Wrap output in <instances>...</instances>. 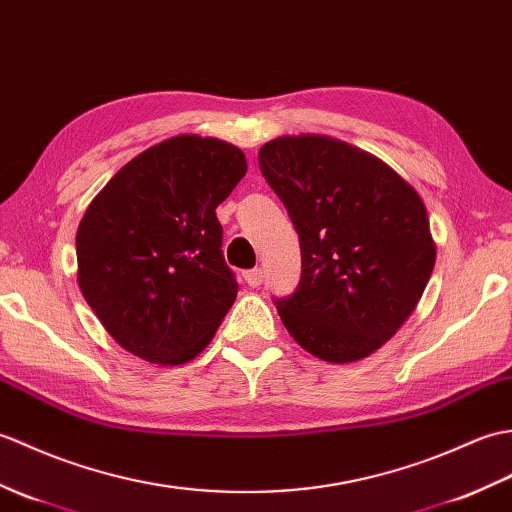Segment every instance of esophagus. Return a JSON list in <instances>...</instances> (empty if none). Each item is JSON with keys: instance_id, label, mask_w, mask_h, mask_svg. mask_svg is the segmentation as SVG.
I'll use <instances>...</instances> for the list:
<instances>
[{"instance_id": "1", "label": "esophagus", "mask_w": 512, "mask_h": 512, "mask_svg": "<svg viewBox=\"0 0 512 512\" xmlns=\"http://www.w3.org/2000/svg\"><path fill=\"white\" fill-rule=\"evenodd\" d=\"M263 278H265V271L260 267L245 271V282L249 287H260V285H263Z\"/></svg>"}]
</instances>
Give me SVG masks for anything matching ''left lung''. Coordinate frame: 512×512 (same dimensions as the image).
I'll use <instances>...</instances> for the list:
<instances>
[{"instance_id": "1", "label": "left lung", "mask_w": 512, "mask_h": 512, "mask_svg": "<svg viewBox=\"0 0 512 512\" xmlns=\"http://www.w3.org/2000/svg\"><path fill=\"white\" fill-rule=\"evenodd\" d=\"M258 166L300 238V285L276 300L282 324L317 359L372 355L436 265L423 199L379 157L328 135H282L260 146Z\"/></svg>"}]
</instances>
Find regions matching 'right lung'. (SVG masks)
Returning a JSON list of instances; mask_svg holds the SVG:
<instances>
[{"label":"right lung","instance_id":"right-lung-1","mask_svg":"<svg viewBox=\"0 0 512 512\" xmlns=\"http://www.w3.org/2000/svg\"><path fill=\"white\" fill-rule=\"evenodd\" d=\"M245 173L234 144L177 135L133 157L89 203L76 232L78 287L131 355L179 366L217 333L238 293L217 206Z\"/></svg>","mask_w":512,"mask_h":512}]
</instances>
